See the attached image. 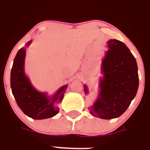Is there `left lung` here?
<instances>
[{
	"mask_svg": "<svg viewBox=\"0 0 150 150\" xmlns=\"http://www.w3.org/2000/svg\"><path fill=\"white\" fill-rule=\"evenodd\" d=\"M108 45L102 63L100 91L96 101L89 108L92 115L104 120L122 115L135 97L139 85L137 62L130 50L117 40H110ZM83 87L87 94V86Z\"/></svg>",
	"mask_w": 150,
	"mask_h": 150,
	"instance_id": "obj_1",
	"label": "left lung"
}]
</instances>
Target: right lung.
<instances>
[{"label": "right lung", "mask_w": 150, "mask_h": 150, "mask_svg": "<svg viewBox=\"0 0 150 150\" xmlns=\"http://www.w3.org/2000/svg\"><path fill=\"white\" fill-rule=\"evenodd\" d=\"M30 42L27 43V46ZM25 53V48L18 50L11 69L10 85L16 103L24 114L34 120L54 117L59 112L57 104L63 99L68 85L60 87L52 97H48L46 93L37 91L24 71Z\"/></svg>", "instance_id": "right-lung-1"}]
</instances>
